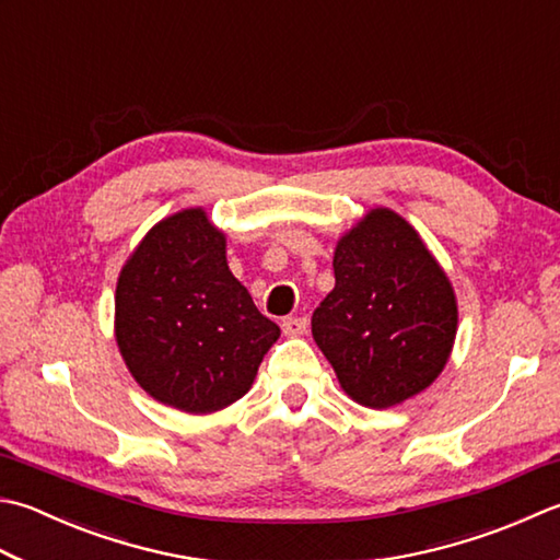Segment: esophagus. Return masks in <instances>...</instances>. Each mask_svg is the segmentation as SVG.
Returning a JSON list of instances; mask_svg holds the SVG:
<instances>
[{
	"instance_id": "obj_1",
	"label": "esophagus",
	"mask_w": 560,
	"mask_h": 560,
	"mask_svg": "<svg viewBox=\"0 0 560 560\" xmlns=\"http://www.w3.org/2000/svg\"><path fill=\"white\" fill-rule=\"evenodd\" d=\"M281 330H283V335H289V337H299V335H303L305 330H308V317H283V323H281Z\"/></svg>"
}]
</instances>
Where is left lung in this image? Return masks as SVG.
<instances>
[{"instance_id": "obj_1", "label": "left lung", "mask_w": 560, "mask_h": 560, "mask_svg": "<svg viewBox=\"0 0 560 560\" xmlns=\"http://www.w3.org/2000/svg\"><path fill=\"white\" fill-rule=\"evenodd\" d=\"M332 267L335 289L313 313V339L342 388L376 410L418 396L442 374L456 337L446 273L388 208L339 240Z\"/></svg>"}]
</instances>
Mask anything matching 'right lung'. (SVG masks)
<instances>
[{
    "label": "right lung",
    "mask_w": 560,
    "mask_h": 560,
    "mask_svg": "<svg viewBox=\"0 0 560 560\" xmlns=\"http://www.w3.org/2000/svg\"><path fill=\"white\" fill-rule=\"evenodd\" d=\"M281 335L228 269L225 235L201 208L158 223L116 287V342L152 398L213 412L243 398Z\"/></svg>",
    "instance_id": "1"
}]
</instances>
